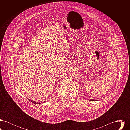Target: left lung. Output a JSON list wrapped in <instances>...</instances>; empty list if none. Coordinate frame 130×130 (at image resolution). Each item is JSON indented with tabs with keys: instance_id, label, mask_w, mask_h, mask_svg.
I'll return each instance as SVG.
<instances>
[{
	"instance_id": "1",
	"label": "left lung",
	"mask_w": 130,
	"mask_h": 130,
	"mask_svg": "<svg viewBox=\"0 0 130 130\" xmlns=\"http://www.w3.org/2000/svg\"><path fill=\"white\" fill-rule=\"evenodd\" d=\"M89 100H91V101H96V100H94V99H90Z\"/></svg>"
}]
</instances>
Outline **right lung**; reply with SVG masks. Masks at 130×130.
Returning <instances> with one entry per match:
<instances>
[{
  "instance_id": "1",
  "label": "right lung",
  "mask_w": 130,
  "mask_h": 130,
  "mask_svg": "<svg viewBox=\"0 0 130 130\" xmlns=\"http://www.w3.org/2000/svg\"><path fill=\"white\" fill-rule=\"evenodd\" d=\"M29 100L32 103H34V104H40V103H38V102H36V101H31V100L30 99H29Z\"/></svg>"
}]
</instances>
